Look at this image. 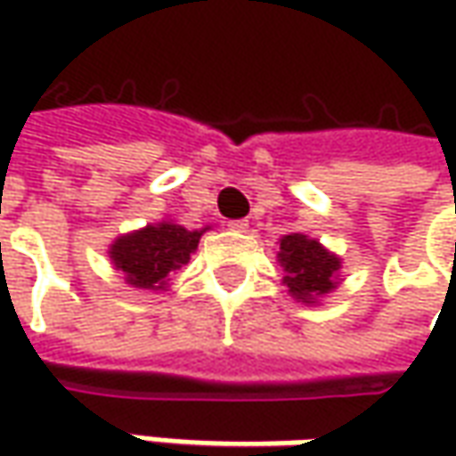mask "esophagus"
Masks as SVG:
<instances>
[{
  "instance_id": "34e87169",
  "label": "esophagus",
  "mask_w": 456,
  "mask_h": 456,
  "mask_svg": "<svg viewBox=\"0 0 456 456\" xmlns=\"http://www.w3.org/2000/svg\"><path fill=\"white\" fill-rule=\"evenodd\" d=\"M228 228L236 231V233H246V231H248V223H246V220H231Z\"/></svg>"
}]
</instances>
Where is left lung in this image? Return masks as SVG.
<instances>
[{"label": "left lung", "instance_id": "obj_1", "mask_svg": "<svg viewBox=\"0 0 456 456\" xmlns=\"http://www.w3.org/2000/svg\"><path fill=\"white\" fill-rule=\"evenodd\" d=\"M279 264L284 266V284L297 302L314 305L338 287L340 258L330 254L320 240L289 233L279 240Z\"/></svg>", "mask_w": 456, "mask_h": 456}]
</instances>
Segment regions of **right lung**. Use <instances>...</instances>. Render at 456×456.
Wrapping results in <instances>:
<instances>
[{"mask_svg": "<svg viewBox=\"0 0 456 456\" xmlns=\"http://www.w3.org/2000/svg\"><path fill=\"white\" fill-rule=\"evenodd\" d=\"M202 231H187L183 225L162 220L116 238L109 248V256L118 272H124L126 284L136 289L165 291L169 273L177 272L195 254Z\"/></svg>", "mask_w": 456, "mask_h": 456, "instance_id": "1", "label": "right lung"}]
</instances>
